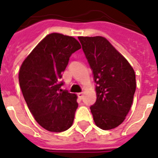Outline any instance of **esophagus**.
Wrapping results in <instances>:
<instances>
[{
    "mask_svg": "<svg viewBox=\"0 0 158 158\" xmlns=\"http://www.w3.org/2000/svg\"><path fill=\"white\" fill-rule=\"evenodd\" d=\"M83 96H84V94H83V93H79V94H78V97H79V99H82V98H83Z\"/></svg>",
    "mask_w": 158,
    "mask_h": 158,
    "instance_id": "obj_1",
    "label": "esophagus"
}]
</instances>
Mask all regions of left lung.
Returning a JSON list of instances; mask_svg holds the SVG:
<instances>
[{
  "label": "left lung",
  "mask_w": 158,
  "mask_h": 158,
  "mask_svg": "<svg viewBox=\"0 0 158 158\" xmlns=\"http://www.w3.org/2000/svg\"><path fill=\"white\" fill-rule=\"evenodd\" d=\"M79 40L94 74L97 99L90 110L95 124L103 130L124 121L136 90L134 70L127 60L102 36Z\"/></svg>",
  "instance_id": "8db88e82"
}]
</instances>
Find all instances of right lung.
<instances>
[{
  "instance_id": "add662e5",
  "label": "right lung",
  "mask_w": 158,
  "mask_h": 158,
  "mask_svg": "<svg viewBox=\"0 0 158 158\" xmlns=\"http://www.w3.org/2000/svg\"><path fill=\"white\" fill-rule=\"evenodd\" d=\"M81 45L74 37L48 35L24 60L19 83L30 111L36 122L50 132L69 129L78 108L77 96L61 89L59 82L71 55Z\"/></svg>"
}]
</instances>
